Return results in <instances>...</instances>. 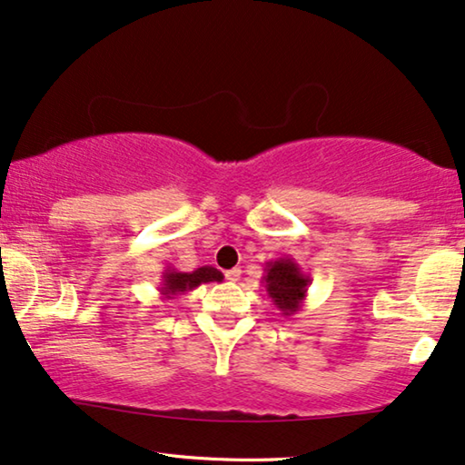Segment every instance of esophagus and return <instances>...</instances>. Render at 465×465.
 <instances>
[{"instance_id":"obj_1","label":"esophagus","mask_w":465,"mask_h":465,"mask_svg":"<svg viewBox=\"0 0 465 465\" xmlns=\"http://www.w3.org/2000/svg\"><path fill=\"white\" fill-rule=\"evenodd\" d=\"M239 277H241V269L226 271V279H228V282H239Z\"/></svg>"}]
</instances>
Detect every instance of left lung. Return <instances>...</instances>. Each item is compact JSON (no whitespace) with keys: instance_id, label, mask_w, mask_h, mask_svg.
<instances>
[{"instance_id":"1","label":"left lung","mask_w":465,"mask_h":465,"mask_svg":"<svg viewBox=\"0 0 465 465\" xmlns=\"http://www.w3.org/2000/svg\"><path fill=\"white\" fill-rule=\"evenodd\" d=\"M262 283L266 294H269L272 304L282 311V315L292 317L302 309L311 277L301 269V264L294 258L283 256L266 262Z\"/></svg>"}]
</instances>
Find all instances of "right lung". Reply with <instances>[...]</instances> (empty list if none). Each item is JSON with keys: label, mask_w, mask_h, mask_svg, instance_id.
<instances>
[{"label": "right lung", "mask_w": 465, "mask_h": 465, "mask_svg": "<svg viewBox=\"0 0 465 465\" xmlns=\"http://www.w3.org/2000/svg\"><path fill=\"white\" fill-rule=\"evenodd\" d=\"M224 275L213 266H201L193 272H182L173 269V266H167L163 272V282H161V296L163 298H173L177 294H183V292L199 288L201 283H209V282H222Z\"/></svg>", "instance_id": "add662e5"}]
</instances>
